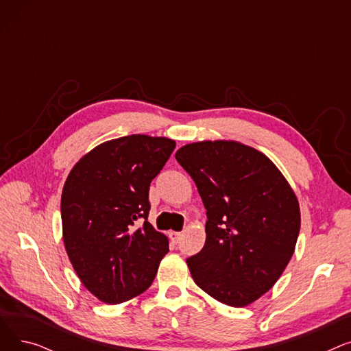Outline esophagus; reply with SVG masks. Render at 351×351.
<instances>
[{
	"label": "esophagus",
	"mask_w": 351,
	"mask_h": 351,
	"mask_svg": "<svg viewBox=\"0 0 351 351\" xmlns=\"http://www.w3.org/2000/svg\"><path fill=\"white\" fill-rule=\"evenodd\" d=\"M180 236H182L180 232H169V237L173 243H178L180 241Z\"/></svg>",
	"instance_id": "obj_1"
}]
</instances>
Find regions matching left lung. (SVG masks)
<instances>
[{"mask_svg":"<svg viewBox=\"0 0 351 351\" xmlns=\"http://www.w3.org/2000/svg\"><path fill=\"white\" fill-rule=\"evenodd\" d=\"M175 158L208 216L205 246L186 259L195 283L223 304L253 303L279 280L296 247V195L267 156L233 141L189 143Z\"/></svg>","mask_w":351,"mask_h":351,"instance_id":"left-lung-1","label":"left lung"}]
</instances>
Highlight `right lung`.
Returning a JSON list of instances; mask_svg holds the SVG:
<instances>
[{
	"label": "right lung",
	"mask_w": 351,
	"mask_h": 351,
	"mask_svg": "<svg viewBox=\"0 0 351 351\" xmlns=\"http://www.w3.org/2000/svg\"><path fill=\"white\" fill-rule=\"evenodd\" d=\"M175 146L172 139L146 135L108 141L66 178L64 245L84 286L104 303L118 304L145 291L169 252L168 237L147 222V215L151 182Z\"/></svg>",
	"instance_id": "add662e5"
}]
</instances>
